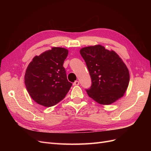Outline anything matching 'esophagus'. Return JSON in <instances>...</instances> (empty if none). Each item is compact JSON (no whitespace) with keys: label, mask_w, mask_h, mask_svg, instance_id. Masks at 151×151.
I'll use <instances>...</instances> for the list:
<instances>
[{"label":"esophagus","mask_w":151,"mask_h":151,"mask_svg":"<svg viewBox=\"0 0 151 151\" xmlns=\"http://www.w3.org/2000/svg\"><path fill=\"white\" fill-rule=\"evenodd\" d=\"M78 85H79V82L77 81H75L74 83H73V86H78Z\"/></svg>","instance_id":"obj_1"}]
</instances>
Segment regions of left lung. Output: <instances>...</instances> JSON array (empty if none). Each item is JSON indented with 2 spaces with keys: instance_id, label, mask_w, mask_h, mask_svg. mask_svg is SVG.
Returning <instances> with one entry per match:
<instances>
[{
  "instance_id": "obj_1",
  "label": "left lung",
  "mask_w": 151,
  "mask_h": 151,
  "mask_svg": "<svg viewBox=\"0 0 151 151\" xmlns=\"http://www.w3.org/2000/svg\"><path fill=\"white\" fill-rule=\"evenodd\" d=\"M80 53L88 67L92 86L86 92L98 103L108 105L124 96L130 74L119 55L101 45L82 48Z\"/></svg>"
}]
</instances>
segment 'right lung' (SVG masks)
<instances>
[{"instance_id":"right-lung-1","label":"right lung","mask_w":151,"mask_h":151,"mask_svg":"<svg viewBox=\"0 0 151 151\" xmlns=\"http://www.w3.org/2000/svg\"><path fill=\"white\" fill-rule=\"evenodd\" d=\"M68 53L65 48L54 47L35 56L29 63L24 83L31 98L36 103L51 107L65 97L72 86L63 67Z\"/></svg>"}]
</instances>
